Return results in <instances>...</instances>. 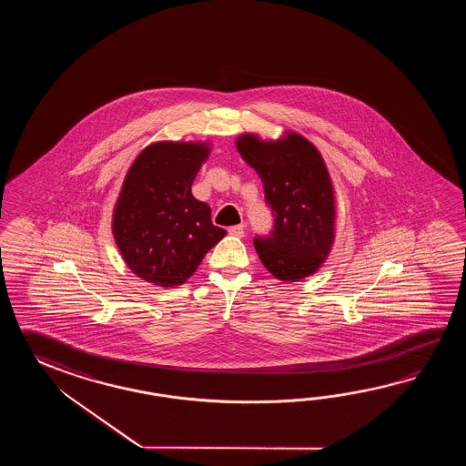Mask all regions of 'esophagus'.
<instances>
[{
  "label": "esophagus",
  "instance_id": "obj_1",
  "mask_svg": "<svg viewBox=\"0 0 466 466\" xmlns=\"http://www.w3.org/2000/svg\"><path fill=\"white\" fill-rule=\"evenodd\" d=\"M228 233L229 235H231V237H245V227H243V225H237V227H229Z\"/></svg>",
  "mask_w": 466,
  "mask_h": 466
}]
</instances>
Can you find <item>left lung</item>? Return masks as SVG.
<instances>
[{
  "mask_svg": "<svg viewBox=\"0 0 466 466\" xmlns=\"http://www.w3.org/2000/svg\"><path fill=\"white\" fill-rule=\"evenodd\" d=\"M238 153L255 169L275 213V229L255 238L261 263L281 281H299L327 261L337 235L335 188L317 147L295 131L278 139L255 133L237 138Z\"/></svg>",
  "mask_w": 466,
  "mask_h": 466,
  "instance_id": "left-lung-1",
  "label": "left lung"
}]
</instances>
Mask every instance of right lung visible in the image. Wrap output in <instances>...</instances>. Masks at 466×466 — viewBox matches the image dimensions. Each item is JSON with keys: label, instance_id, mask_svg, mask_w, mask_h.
Returning a JSON list of instances; mask_svg holds the SVG:
<instances>
[{"label": "right lung", "instance_id": "obj_1", "mask_svg": "<svg viewBox=\"0 0 466 466\" xmlns=\"http://www.w3.org/2000/svg\"><path fill=\"white\" fill-rule=\"evenodd\" d=\"M209 151L208 141H155L123 179L111 231L127 267L147 283L183 285L227 235L211 223L208 205L191 195Z\"/></svg>", "mask_w": 466, "mask_h": 466}]
</instances>
